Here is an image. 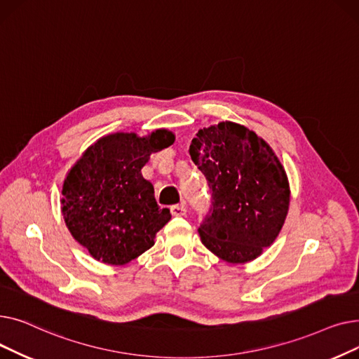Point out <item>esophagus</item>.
<instances>
[{
  "label": "esophagus",
  "mask_w": 359,
  "mask_h": 359,
  "mask_svg": "<svg viewBox=\"0 0 359 359\" xmlns=\"http://www.w3.org/2000/svg\"><path fill=\"white\" fill-rule=\"evenodd\" d=\"M170 211H172V215L175 217H183L186 215V205H173L172 208H170Z\"/></svg>",
  "instance_id": "34e87169"
}]
</instances>
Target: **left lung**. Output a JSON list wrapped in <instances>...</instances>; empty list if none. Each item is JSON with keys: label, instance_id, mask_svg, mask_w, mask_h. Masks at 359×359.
<instances>
[{"label": "left lung", "instance_id": "1", "mask_svg": "<svg viewBox=\"0 0 359 359\" xmlns=\"http://www.w3.org/2000/svg\"><path fill=\"white\" fill-rule=\"evenodd\" d=\"M189 154L208 180L203 246L229 263H246L278 237L290 208V183L269 144L249 128L219 122L199 129Z\"/></svg>", "mask_w": 359, "mask_h": 359}]
</instances>
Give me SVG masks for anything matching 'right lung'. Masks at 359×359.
<instances>
[{"label":"right lung","instance_id":"obj_1","mask_svg":"<svg viewBox=\"0 0 359 359\" xmlns=\"http://www.w3.org/2000/svg\"><path fill=\"white\" fill-rule=\"evenodd\" d=\"M175 142L157 129L147 137L116 132L90 145L62 184V215L71 236L107 265H125L154 246L172 218L142 177L149 156Z\"/></svg>","mask_w":359,"mask_h":359}]
</instances>
